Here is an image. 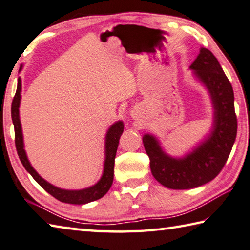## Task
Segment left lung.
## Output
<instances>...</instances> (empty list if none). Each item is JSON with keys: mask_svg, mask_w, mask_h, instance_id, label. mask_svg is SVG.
<instances>
[{"mask_svg": "<svg viewBox=\"0 0 250 250\" xmlns=\"http://www.w3.org/2000/svg\"><path fill=\"white\" fill-rule=\"evenodd\" d=\"M189 69L211 99L210 132L181 157L167 154L155 135L145 133L142 138L154 178L175 190L196 188L214 179L228 161L237 133L233 87L214 54L201 48Z\"/></svg>", "mask_w": 250, "mask_h": 250, "instance_id": "obj_1", "label": "left lung"}]
</instances>
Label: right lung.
I'll use <instances>...</instances> for the list:
<instances>
[{
	"mask_svg": "<svg viewBox=\"0 0 250 250\" xmlns=\"http://www.w3.org/2000/svg\"><path fill=\"white\" fill-rule=\"evenodd\" d=\"M21 80L18 78L17 81V89L16 94L12 103V120L15 129V144L17 154L20 156L21 164L24 165L25 169L29 172L31 177L46 190L48 193L51 194L52 197L58 199L59 201L70 203V204H86L98 199L103 198L110 189L112 181H113V167H115V158L119 144V139L124 132L125 125L121 120L115 122L108 129L106 137H105V162H104V170L103 175L96 184L90 186V187L78 190H69L62 189L57 186L48 183L46 179H43L35 168L31 166L30 162L27 157L24 145V137H22L21 124L20 119V106H21Z\"/></svg>",
	"mask_w": 250,
	"mask_h": 250,
	"instance_id": "right-lung-1",
	"label": "right lung"
}]
</instances>
